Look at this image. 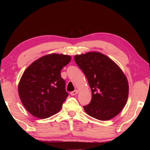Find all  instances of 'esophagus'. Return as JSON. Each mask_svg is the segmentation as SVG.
<instances>
[{
    "instance_id": "1",
    "label": "esophagus",
    "mask_w": 150,
    "mask_h": 150,
    "mask_svg": "<svg viewBox=\"0 0 150 150\" xmlns=\"http://www.w3.org/2000/svg\"><path fill=\"white\" fill-rule=\"evenodd\" d=\"M78 90H74L73 91H71V95H72V96H74V95H77V93H78Z\"/></svg>"
}]
</instances>
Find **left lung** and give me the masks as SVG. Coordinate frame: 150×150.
<instances>
[{"instance_id":"1","label":"left lung","mask_w":150,"mask_h":150,"mask_svg":"<svg viewBox=\"0 0 150 150\" xmlns=\"http://www.w3.org/2000/svg\"><path fill=\"white\" fill-rule=\"evenodd\" d=\"M74 59L91 90V100L83 106L84 111L100 120H110L117 115L128 97V81L122 70L112 60L98 52L75 55Z\"/></svg>"}]
</instances>
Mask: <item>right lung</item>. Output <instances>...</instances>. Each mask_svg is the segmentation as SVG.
Returning a JSON list of instances; mask_svg holds the SVG:
<instances>
[{
    "label": "right lung",
    "mask_w": 150,
    "mask_h": 150,
    "mask_svg": "<svg viewBox=\"0 0 150 150\" xmlns=\"http://www.w3.org/2000/svg\"><path fill=\"white\" fill-rule=\"evenodd\" d=\"M71 59L69 55L50 54L35 60L25 70L18 84V95L32 115L46 119L61 109L68 93L60 70Z\"/></svg>",
    "instance_id": "add662e5"
}]
</instances>
